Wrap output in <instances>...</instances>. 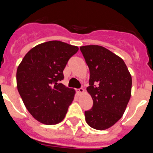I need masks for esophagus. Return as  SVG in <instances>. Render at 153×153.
I'll list each match as a JSON object with an SVG mask.
<instances>
[{
  "label": "esophagus",
  "mask_w": 153,
  "mask_h": 153,
  "mask_svg": "<svg viewBox=\"0 0 153 153\" xmlns=\"http://www.w3.org/2000/svg\"><path fill=\"white\" fill-rule=\"evenodd\" d=\"M77 93L78 94V95H80V94H81V93H83V92H84V89H83V88H80V89H77Z\"/></svg>",
  "instance_id": "esophagus-1"
}]
</instances>
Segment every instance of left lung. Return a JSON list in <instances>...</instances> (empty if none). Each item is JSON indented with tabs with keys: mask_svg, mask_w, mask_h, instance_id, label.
<instances>
[{
	"mask_svg": "<svg viewBox=\"0 0 153 153\" xmlns=\"http://www.w3.org/2000/svg\"><path fill=\"white\" fill-rule=\"evenodd\" d=\"M89 69L92 109L85 111L87 124L98 130L113 126L124 113L130 99L132 77L120 57L98 45L80 47Z\"/></svg>",
	"mask_w": 153,
	"mask_h": 153,
	"instance_id": "1",
	"label": "left lung"
}]
</instances>
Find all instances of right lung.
Segmentation results:
<instances>
[{
	"mask_svg": "<svg viewBox=\"0 0 153 153\" xmlns=\"http://www.w3.org/2000/svg\"><path fill=\"white\" fill-rule=\"evenodd\" d=\"M78 47L59 41L38 44L29 51L17 69V87L29 113L39 122L63 121L75 90L60 81L64 68Z\"/></svg>",
	"mask_w": 153,
	"mask_h": 153,
	"instance_id": "1",
	"label": "right lung"
}]
</instances>
